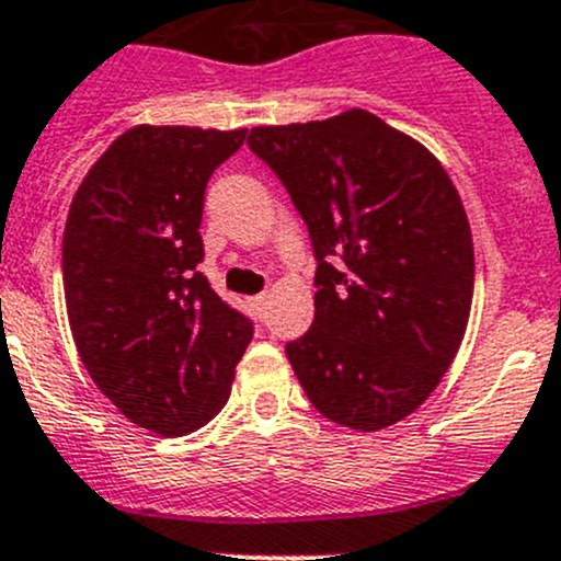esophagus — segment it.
I'll use <instances>...</instances> for the list:
<instances>
[{
    "instance_id": "esophagus-1",
    "label": "esophagus",
    "mask_w": 561,
    "mask_h": 561,
    "mask_svg": "<svg viewBox=\"0 0 561 561\" xmlns=\"http://www.w3.org/2000/svg\"><path fill=\"white\" fill-rule=\"evenodd\" d=\"M265 304H268V296H265V293H260V296H252V298H249V307H252L254 312H263Z\"/></svg>"
}]
</instances>
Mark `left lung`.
Segmentation results:
<instances>
[{
	"instance_id": "8db88e82",
	"label": "left lung",
	"mask_w": 561,
	"mask_h": 561,
	"mask_svg": "<svg viewBox=\"0 0 561 561\" xmlns=\"http://www.w3.org/2000/svg\"><path fill=\"white\" fill-rule=\"evenodd\" d=\"M317 260L314 322L285 353L328 421L377 432L454 364L474 290L467 211L437 157L369 111L254 127Z\"/></svg>"
}]
</instances>
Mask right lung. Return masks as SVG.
I'll use <instances>...</instances> for the list:
<instances>
[{"label": "right lung", "mask_w": 561, "mask_h": 561, "mask_svg": "<svg viewBox=\"0 0 561 561\" xmlns=\"http://www.w3.org/2000/svg\"><path fill=\"white\" fill-rule=\"evenodd\" d=\"M244 138L127 129L67 214L61 274L78 355L124 417L162 437H184L222 410L252 342V320L197 271L206 184Z\"/></svg>", "instance_id": "right-lung-1"}]
</instances>
